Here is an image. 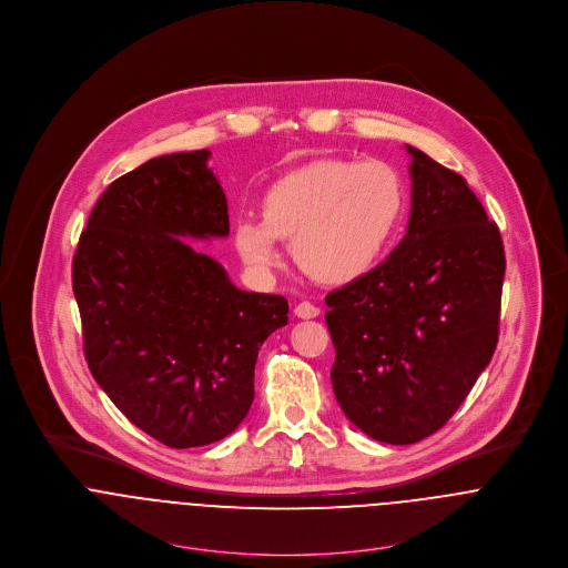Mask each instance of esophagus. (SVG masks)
Segmentation results:
<instances>
[{
    "instance_id": "34e87169",
    "label": "esophagus",
    "mask_w": 568,
    "mask_h": 568,
    "mask_svg": "<svg viewBox=\"0 0 568 568\" xmlns=\"http://www.w3.org/2000/svg\"><path fill=\"white\" fill-rule=\"evenodd\" d=\"M320 313L322 311L315 304H311V302H302V304L295 306V315L300 320H315V317H320Z\"/></svg>"
}]
</instances>
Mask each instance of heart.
<instances>
[{
    "mask_svg": "<svg viewBox=\"0 0 568 568\" xmlns=\"http://www.w3.org/2000/svg\"><path fill=\"white\" fill-rule=\"evenodd\" d=\"M405 207L398 172L383 162L324 158L288 170L260 199V223L241 219L234 244L253 271L280 264L275 241H291L300 271L324 286L369 273Z\"/></svg>",
    "mask_w": 568,
    "mask_h": 568,
    "instance_id": "b5f03b06",
    "label": "heart"
}]
</instances>
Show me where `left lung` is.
<instances>
[{"label":"left lung","mask_w":568,"mask_h":568,"mask_svg":"<svg viewBox=\"0 0 568 568\" xmlns=\"http://www.w3.org/2000/svg\"><path fill=\"white\" fill-rule=\"evenodd\" d=\"M410 155V219L385 262L325 297L345 417L385 444H415L466 400L498 343L505 251L466 179Z\"/></svg>","instance_id":"left-lung-1"}]
</instances>
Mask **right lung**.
I'll use <instances>...</instances> for the list:
<instances>
[{
    "label": "right lung",
    "instance_id": "right-lung-1",
    "mask_svg": "<svg viewBox=\"0 0 568 568\" xmlns=\"http://www.w3.org/2000/svg\"><path fill=\"white\" fill-rule=\"evenodd\" d=\"M210 151L162 155L115 179L72 262L91 376L170 448L207 446L253 403L260 345L288 324L282 295L246 293L181 239H225L227 199Z\"/></svg>",
    "mask_w": 568,
    "mask_h": 568
}]
</instances>
